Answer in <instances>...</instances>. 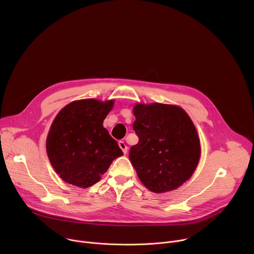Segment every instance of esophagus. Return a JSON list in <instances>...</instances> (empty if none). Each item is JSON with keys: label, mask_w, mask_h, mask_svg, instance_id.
<instances>
[{"label": "esophagus", "mask_w": 254, "mask_h": 254, "mask_svg": "<svg viewBox=\"0 0 254 254\" xmlns=\"http://www.w3.org/2000/svg\"><path fill=\"white\" fill-rule=\"evenodd\" d=\"M119 146H120V148L122 149L123 153L126 155V154L127 153V144H126L123 140H120V141H119Z\"/></svg>", "instance_id": "obj_1"}]
</instances>
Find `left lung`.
I'll return each instance as SVG.
<instances>
[{
	"mask_svg": "<svg viewBox=\"0 0 254 254\" xmlns=\"http://www.w3.org/2000/svg\"><path fill=\"white\" fill-rule=\"evenodd\" d=\"M133 114L138 142L128 158L141 183L155 193L177 189L192 176L200 159V140L191 119L181 107L162 103H138Z\"/></svg>",
	"mask_w": 254,
	"mask_h": 254,
	"instance_id": "obj_1",
	"label": "left lung"
}]
</instances>
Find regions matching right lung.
Listing matches in <instances>:
<instances>
[{"instance_id":"add662e5","label":"right lung","mask_w":254,"mask_h":254,"mask_svg":"<svg viewBox=\"0 0 254 254\" xmlns=\"http://www.w3.org/2000/svg\"><path fill=\"white\" fill-rule=\"evenodd\" d=\"M113 106L114 100L82 99L66 105L55 118L46 150L52 167L66 183L88 188L124 155L102 126Z\"/></svg>"}]
</instances>
